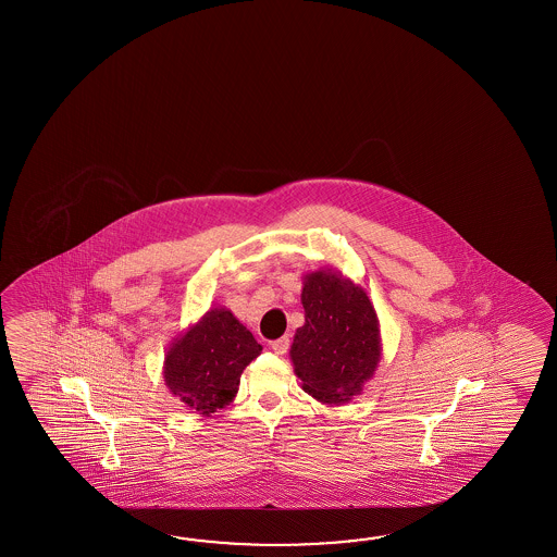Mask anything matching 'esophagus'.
Masks as SVG:
<instances>
[{
    "mask_svg": "<svg viewBox=\"0 0 557 557\" xmlns=\"http://www.w3.org/2000/svg\"><path fill=\"white\" fill-rule=\"evenodd\" d=\"M288 346H290V338H288V336H283V338H278V341H274V343L271 344L274 355L281 356L288 350Z\"/></svg>",
    "mask_w": 557,
    "mask_h": 557,
    "instance_id": "obj_1",
    "label": "esophagus"
}]
</instances>
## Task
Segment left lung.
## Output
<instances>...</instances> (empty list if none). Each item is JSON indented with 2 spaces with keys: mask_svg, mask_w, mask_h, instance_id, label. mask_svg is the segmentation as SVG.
I'll return each instance as SVG.
<instances>
[{
  "mask_svg": "<svg viewBox=\"0 0 557 557\" xmlns=\"http://www.w3.org/2000/svg\"><path fill=\"white\" fill-rule=\"evenodd\" d=\"M305 324L290 346L302 391L324 404L362 392L379 368L380 324L367 290L338 271L320 269L302 281Z\"/></svg>",
  "mask_w": 557,
  "mask_h": 557,
  "instance_id": "obj_1",
  "label": "left lung"
}]
</instances>
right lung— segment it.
I'll use <instances>...</instances> for the list:
<instances>
[{
	"label": "right lung",
	"mask_w": 557,
	"mask_h": 557,
	"mask_svg": "<svg viewBox=\"0 0 557 557\" xmlns=\"http://www.w3.org/2000/svg\"><path fill=\"white\" fill-rule=\"evenodd\" d=\"M262 346L226 308H211L169 346L163 376L190 410L211 416L233 403L243 370Z\"/></svg>",
	"instance_id": "obj_1"
}]
</instances>
